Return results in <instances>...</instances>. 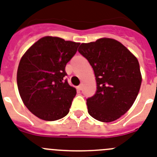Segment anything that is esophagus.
Here are the masks:
<instances>
[{
    "instance_id": "obj_1",
    "label": "esophagus",
    "mask_w": 157,
    "mask_h": 157,
    "mask_svg": "<svg viewBox=\"0 0 157 157\" xmlns=\"http://www.w3.org/2000/svg\"><path fill=\"white\" fill-rule=\"evenodd\" d=\"M82 89H83V86L82 85H79L78 87H77V89H78V90H82Z\"/></svg>"
}]
</instances>
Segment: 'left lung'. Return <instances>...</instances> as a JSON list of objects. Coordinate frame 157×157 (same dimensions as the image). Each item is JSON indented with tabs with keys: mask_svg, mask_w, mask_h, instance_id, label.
I'll list each match as a JSON object with an SVG mask.
<instances>
[{
	"mask_svg": "<svg viewBox=\"0 0 157 157\" xmlns=\"http://www.w3.org/2000/svg\"><path fill=\"white\" fill-rule=\"evenodd\" d=\"M79 52L94 71L97 92L87 99L89 115L101 122L119 119L139 93L142 76L137 58L118 40L104 37L82 43Z\"/></svg>",
	"mask_w": 157,
	"mask_h": 157,
	"instance_id": "obj_1",
	"label": "left lung"
}]
</instances>
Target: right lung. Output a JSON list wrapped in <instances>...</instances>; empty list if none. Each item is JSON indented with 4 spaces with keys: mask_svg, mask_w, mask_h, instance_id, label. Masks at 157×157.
Masks as SVG:
<instances>
[{
    "mask_svg": "<svg viewBox=\"0 0 157 157\" xmlns=\"http://www.w3.org/2000/svg\"><path fill=\"white\" fill-rule=\"evenodd\" d=\"M79 45L80 43L46 36L22 56L17 74L18 91L24 105L38 118L56 121L69 112L76 90L64 80V68Z\"/></svg>",
    "mask_w": 157,
    "mask_h": 157,
    "instance_id": "1",
    "label": "right lung"
}]
</instances>
